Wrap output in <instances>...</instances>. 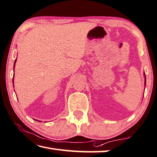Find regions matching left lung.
Masks as SVG:
<instances>
[{"mask_svg": "<svg viewBox=\"0 0 157 157\" xmlns=\"http://www.w3.org/2000/svg\"><path fill=\"white\" fill-rule=\"evenodd\" d=\"M146 84V81H145V85Z\"/></svg>", "mask_w": 157, "mask_h": 157, "instance_id": "1", "label": "left lung"}]
</instances>
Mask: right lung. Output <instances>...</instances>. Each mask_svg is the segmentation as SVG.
Returning <instances> with one entry per match:
<instances>
[{
	"label": "right lung",
	"instance_id": "right-lung-1",
	"mask_svg": "<svg viewBox=\"0 0 157 157\" xmlns=\"http://www.w3.org/2000/svg\"><path fill=\"white\" fill-rule=\"evenodd\" d=\"M16 59L15 60V62H14V65H13V68H14V66H15V63H16Z\"/></svg>",
	"mask_w": 157,
	"mask_h": 157
}]
</instances>
